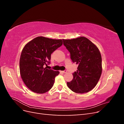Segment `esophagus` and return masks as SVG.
Instances as JSON below:
<instances>
[{
  "label": "esophagus",
  "instance_id": "34e87169",
  "mask_svg": "<svg viewBox=\"0 0 124 124\" xmlns=\"http://www.w3.org/2000/svg\"><path fill=\"white\" fill-rule=\"evenodd\" d=\"M61 72L63 73H67V70H64V71H61Z\"/></svg>",
  "mask_w": 124,
  "mask_h": 124
}]
</instances>
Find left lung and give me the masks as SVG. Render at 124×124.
I'll use <instances>...</instances> for the list:
<instances>
[{
  "instance_id": "obj_1",
  "label": "left lung",
  "mask_w": 124,
  "mask_h": 124,
  "mask_svg": "<svg viewBox=\"0 0 124 124\" xmlns=\"http://www.w3.org/2000/svg\"><path fill=\"white\" fill-rule=\"evenodd\" d=\"M70 53V58L78 65L68 87L74 93H83L91 91L98 83L102 73V58L98 48L89 39L80 37L62 39Z\"/></svg>"
}]
</instances>
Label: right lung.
Returning a JSON list of instances; mask_svg holds the SVG:
<instances>
[{
	"label": "right lung",
	"instance_id": "obj_1",
	"mask_svg": "<svg viewBox=\"0 0 124 124\" xmlns=\"http://www.w3.org/2000/svg\"><path fill=\"white\" fill-rule=\"evenodd\" d=\"M62 39L38 37L24 46L20 59L21 77L26 86L37 93H44L52 88L58 71L47 69L51 55L62 46Z\"/></svg>",
	"mask_w": 124,
	"mask_h": 124
}]
</instances>
